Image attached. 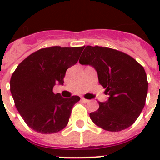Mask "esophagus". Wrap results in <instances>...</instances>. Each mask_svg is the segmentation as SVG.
Wrapping results in <instances>:
<instances>
[{
  "label": "esophagus",
  "instance_id": "1",
  "mask_svg": "<svg viewBox=\"0 0 160 160\" xmlns=\"http://www.w3.org/2000/svg\"><path fill=\"white\" fill-rule=\"evenodd\" d=\"M81 100H82V101H83V102H84V103L90 102V100H87V99H85V98H82V99H81Z\"/></svg>",
  "mask_w": 160,
  "mask_h": 160
}]
</instances>
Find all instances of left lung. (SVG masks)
Returning a JSON list of instances; mask_svg holds the SVG:
<instances>
[{
    "label": "left lung",
    "instance_id": "8db88e82",
    "mask_svg": "<svg viewBox=\"0 0 160 160\" xmlns=\"http://www.w3.org/2000/svg\"><path fill=\"white\" fill-rule=\"evenodd\" d=\"M79 62L95 68L109 95L106 101L99 102L98 110L90 113L91 120L107 131L131 126L145 105L148 80L144 67L127 54L100 46H86Z\"/></svg>",
    "mask_w": 160,
    "mask_h": 160
}]
</instances>
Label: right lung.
Wrapping results in <instances>:
<instances>
[{"mask_svg":"<svg viewBox=\"0 0 160 160\" xmlns=\"http://www.w3.org/2000/svg\"><path fill=\"white\" fill-rule=\"evenodd\" d=\"M83 47L53 46L41 49L26 58L11 75L10 86L15 105L31 129L41 134L62 130L71 109L80 100L77 95L63 98L54 94L63 85L68 68L77 63Z\"/></svg>","mask_w":160,"mask_h":160,"instance_id":"add662e5","label":"right lung"}]
</instances>
